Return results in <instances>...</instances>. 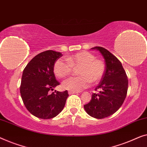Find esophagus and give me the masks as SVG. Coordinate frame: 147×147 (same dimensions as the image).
<instances>
[{"label": "esophagus", "mask_w": 147, "mask_h": 147, "mask_svg": "<svg viewBox=\"0 0 147 147\" xmlns=\"http://www.w3.org/2000/svg\"><path fill=\"white\" fill-rule=\"evenodd\" d=\"M76 93H78V92L73 91V90H69V94H76Z\"/></svg>", "instance_id": "obj_1"}]
</instances>
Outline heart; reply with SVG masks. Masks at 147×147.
<instances>
[{"label": "heart", "mask_w": 147, "mask_h": 147, "mask_svg": "<svg viewBox=\"0 0 147 147\" xmlns=\"http://www.w3.org/2000/svg\"><path fill=\"white\" fill-rule=\"evenodd\" d=\"M78 68L80 76H73L63 82L65 89L80 91L92 83H96L102 79L105 73V62L97 59L88 51L76 53L67 58V61L59 59L54 65V73L60 78H65L71 74L73 68Z\"/></svg>", "instance_id": "b5f03b06"}]
</instances>
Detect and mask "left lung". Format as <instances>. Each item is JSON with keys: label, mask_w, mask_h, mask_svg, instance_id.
Listing matches in <instances>:
<instances>
[{"label": "left lung", "mask_w": 147, "mask_h": 147, "mask_svg": "<svg viewBox=\"0 0 147 147\" xmlns=\"http://www.w3.org/2000/svg\"><path fill=\"white\" fill-rule=\"evenodd\" d=\"M105 60V73L95 88L98 93H92V98L84 105L86 112L91 117L101 119L114 114L122 106L127 96V75L121 61L106 49L94 47Z\"/></svg>", "instance_id": "1"}]
</instances>
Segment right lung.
Segmentation results:
<instances>
[{"label": "right lung", "instance_id": "obj_1", "mask_svg": "<svg viewBox=\"0 0 147 147\" xmlns=\"http://www.w3.org/2000/svg\"><path fill=\"white\" fill-rule=\"evenodd\" d=\"M62 56L61 53L52 50L39 53L27 64L22 73L21 98L26 109L39 119H52L59 115L69 96L67 90L49 93L60 84L56 80L53 67Z\"/></svg>", "mask_w": 147, "mask_h": 147}]
</instances>
